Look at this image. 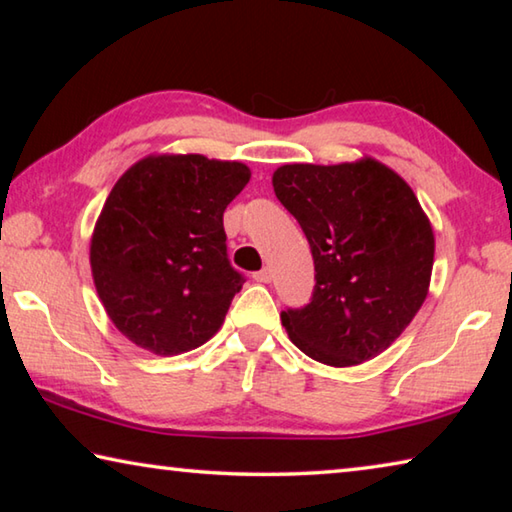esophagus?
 Listing matches in <instances>:
<instances>
[{"label": "esophagus", "instance_id": "obj_1", "mask_svg": "<svg viewBox=\"0 0 512 512\" xmlns=\"http://www.w3.org/2000/svg\"><path fill=\"white\" fill-rule=\"evenodd\" d=\"M253 277H255V282H264L266 284V282L273 280V271L266 266V268H262V271H257Z\"/></svg>", "mask_w": 512, "mask_h": 512}]
</instances>
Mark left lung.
Returning <instances> with one entry per match:
<instances>
[{"label": "left lung", "mask_w": 512, "mask_h": 512, "mask_svg": "<svg viewBox=\"0 0 512 512\" xmlns=\"http://www.w3.org/2000/svg\"><path fill=\"white\" fill-rule=\"evenodd\" d=\"M273 189L307 235L316 266L309 305L280 316L291 343L334 368L375 359L429 293L436 237L418 196L370 155L282 164Z\"/></svg>", "instance_id": "1"}]
</instances>
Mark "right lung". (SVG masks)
<instances>
[{"instance_id":"1","label":"right lung","mask_w":512,"mask_h":512,"mask_svg":"<svg viewBox=\"0 0 512 512\" xmlns=\"http://www.w3.org/2000/svg\"><path fill=\"white\" fill-rule=\"evenodd\" d=\"M237 160L151 153L112 187L90 239L99 300L121 334L158 357L219 332L244 277L225 253L223 212L248 185Z\"/></svg>"}]
</instances>
